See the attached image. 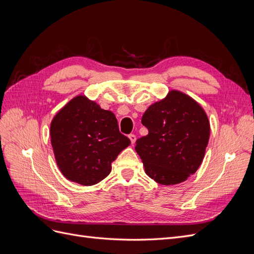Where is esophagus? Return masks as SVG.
<instances>
[{"instance_id": "1", "label": "esophagus", "mask_w": 254, "mask_h": 254, "mask_svg": "<svg viewBox=\"0 0 254 254\" xmlns=\"http://www.w3.org/2000/svg\"><path fill=\"white\" fill-rule=\"evenodd\" d=\"M129 139L131 141V144H134L136 141V136L134 134H129Z\"/></svg>"}]
</instances>
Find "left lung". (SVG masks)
<instances>
[{
	"mask_svg": "<svg viewBox=\"0 0 254 254\" xmlns=\"http://www.w3.org/2000/svg\"><path fill=\"white\" fill-rule=\"evenodd\" d=\"M148 134L135 142L145 173L163 186L186 181L200 166L210 137L202 107L180 91L148 107L142 117Z\"/></svg>",
	"mask_w": 254,
	"mask_h": 254,
	"instance_id": "obj_1",
	"label": "left lung"
}]
</instances>
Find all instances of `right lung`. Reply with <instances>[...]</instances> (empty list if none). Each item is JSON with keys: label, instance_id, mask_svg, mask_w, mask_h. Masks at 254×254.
Segmentation results:
<instances>
[{"label": "right lung", "instance_id": "right-lung-1", "mask_svg": "<svg viewBox=\"0 0 254 254\" xmlns=\"http://www.w3.org/2000/svg\"><path fill=\"white\" fill-rule=\"evenodd\" d=\"M51 143L60 172L67 180L93 186L111 172V163L130 145L118 120L84 95L71 99L51 123Z\"/></svg>", "mask_w": 254, "mask_h": 254}]
</instances>
